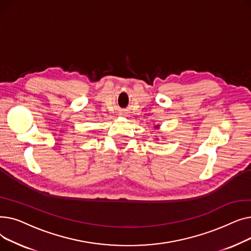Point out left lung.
<instances>
[{"instance_id":"1","label":"left lung","mask_w":251,"mask_h":251,"mask_svg":"<svg viewBox=\"0 0 251 251\" xmlns=\"http://www.w3.org/2000/svg\"><path fill=\"white\" fill-rule=\"evenodd\" d=\"M154 128H159V125H156V126H154Z\"/></svg>"}]
</instances>
